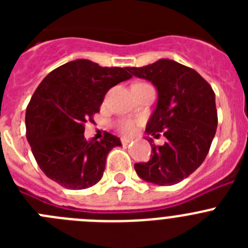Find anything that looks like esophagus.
<instances>
[{
	"instance_id": "esophagus-1",
	"label": "esophagus",
	"mask_w": 248,
	"mask_h": 248,
	"mask_svg": "<svg viewBox=\"0 0 248 248\" xmlns=\"http://www.w3.org/2000/svg\"><path fill=\"white\" fill-rule=\"evenodd\" d=\"M131 141V139H128V138H122V144L123 145H128Z\"/></svg>"
}]
</instances>
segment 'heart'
<instances>
[{"label":"heart","instance_id":"b5f03b06","mask_svg":"<svg viewBox=\"0 0 248 248\" xmlns=\"http://www.w3.org/2000/svg\"><path fill=\"white\" fill-rule=\"evenodd\" d=\"M117 129L124 135H130L133 134L137 129V123L134 120L131 119H124V120H119L117 123Z\"/></svg>","mask_w":248,"mask_h":248}]
</instances>
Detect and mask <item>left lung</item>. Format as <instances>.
<instances>
[{"label": "left lung", "mask_w": 248, "mask_h": 248, "mask_svg": "<svg viewBox=\"0 0 248 248\" xmlns=\"http://www.w3.org/2000/svg\"><path fill=\"white\" fill-rule=\"evenodd\" d=\"M131 76L149 80L157 89V104L146 125V134L166 143L157 146L151 138V156L135 164L143 180L160 186L174 185L202 164L217 128V110L211 85L192 68L170 59L145 67H129Z\"/></svg>", "instance_id": "obj_1"}]
</instances>
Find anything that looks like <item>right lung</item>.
Returning <instances> with one entry per match:
<instances>
[{
	"label": "right lung",
	"mask_w": 248,
	"mask_h": 248,
	"mask_svg": "<svg viewBox=\"0 0 248 248\" xmlns=\"http://www.w3.org/2000/svg\"><path fill=\"white\" fill-rule=\"evenodd\" d=\"M131 78L126 68L100 67L76 59L50 72L26 110V137L37 164L50 180L80 190L102 179L105 160L120 139L105 133L100 141L84 138V124L94 122L105 94Z\"/></svg>",
	"instance_id": "1"
}]
</instances>
